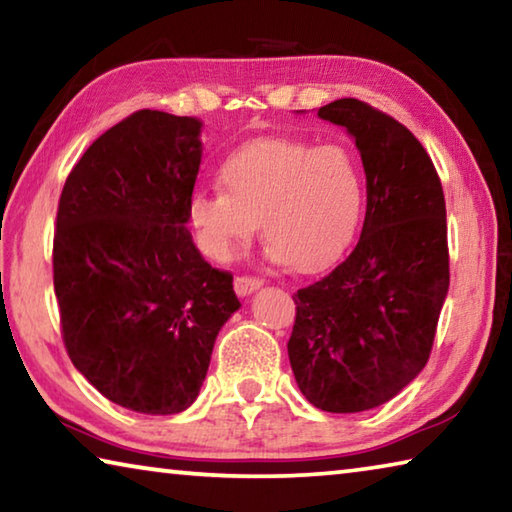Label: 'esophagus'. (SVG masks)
Listing matches in <instances>:
<instances>
[{
	"label": "esophagus",
	"instance_id": "esophagus-1",
	"mask_svg": "<svg viewBox=\"0 0 512 512\" xmlns=\"http://www.w3.org/2000/svg\"><path fill=\"white\" fill-rule=\"evenodd\" d=\"M262 284H264V280H259V277H255V275H237L235 277V291L239 293V296H248V293H253L262 287Z\"/></svg>",
	"mask_w": 512,
	"mask_h": 512
}]
</instances>
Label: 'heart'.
Segmentation results:
<instances>
[{"label":"heart","instance_id":"1","mask_svg":"<svg viewBox=\"0 0 512 512\" xmlns=\"http://www.w3.org/2000/svg\"><path fill=\"white\" fill-rule=\"evenodd\" d=\"M221 185L223 192H198L189 203L207 255L232 259L262 223L271 257L300 273L345 253L366 205L361 162L343 144L250 142L223 162Z\"/></svg>","mask_w":512,"mask_h":512}]
</instances>
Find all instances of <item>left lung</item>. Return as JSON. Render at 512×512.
<instances>
[{"instance_id": "1", "label": "left lung", "mask_w": 512, "mask_h": 512, "mask_svg": "<svg viewBox=\"0 0 512 512\" xmlns=\"http://www.w3.org/2000/svg\"><path fill=\"white\" fill-rule=\"evenodd\" d=\"M318 117L348 128L368 205L352 253L293 293L289 361L302 395L329 413L384 404L427 366L449 289L445 194L409 128L359 99Z\"/></svg>"}]
</instances>
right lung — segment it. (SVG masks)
Wrapping results in <instances>:
<instances>
[{
  "mask_svg": "<svg viewBox=\"0 0 512 512\" xmlns=\"http://www.w3.org/2000/svg\"><path fill=\"white\" fill-rule=\"evenodd\" d=\"M201 121L137 110L90 144L58 201L54 291L76 370L124 409L192 406L216 334L241 307L232 273L185 228Z\"/></svg>",
  "mask_w": 512,
  "mask_h": 512,
  "instance_id": "right-lung-1",
  "label": "right lung"
}]
</instances>
